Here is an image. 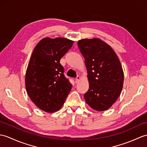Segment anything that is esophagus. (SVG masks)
<instances>
[{
  "label": "esophagus",
  "mask_w": 147,
  "mask_h": 147,
  "mask_svg": "<svg viewBox=\"0 0 147 147\" xmlns=\"http://www.w3.org/2000/svg\"><path fill=\"white\" fill-rule=\"evenodd\" d=\"M80 80H81V77H80V76H78L77 78H76V79H75V83H78V82H79V81H80Z\"/></svg>",
  "instance_id": "esophagus-1"
}]
</instances>
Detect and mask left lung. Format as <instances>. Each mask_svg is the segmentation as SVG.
I'll list each match as a JSON object with an SVG mask.
<instances>
[{"label":"left lung","mask_w":147,"mask_h":147,"mask_svg":"<svg viewBox=\"0 0 147 147\" xmlns=\"http://www.w3.org/2000/svg\"><path fill=\"white\" fill-rule=\"evenodd\" d=\"M78 45L89 81V89L84 94L86 103L94 110H107L120 96L123 86L120 61L112 47L100 39H83Z\"/></svg>","instance_id":"8db88e82"}]
</instances>
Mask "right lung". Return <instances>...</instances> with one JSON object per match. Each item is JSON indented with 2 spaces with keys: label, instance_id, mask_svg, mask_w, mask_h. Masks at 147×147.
Listing matches in <instances>:
<instances>
[{
  "label": "right lung",
  "instance_id": "add662e5",
  "mask_svg": "<svg viewBox=\"0 0 147 147\" xmlns=\"http://www.w3.org/2000/svg\"><path fill=\"white\" fill-rule=\"evenodd\" d=\"M73 40L45 37L36 44L27 67L25 85L30 99L40 110L54 113L63 107L72 88L63 74L60 59Z\"/></svg>",
  "mask_w": 147,
  "mask_h": 147
}]
</instances>
